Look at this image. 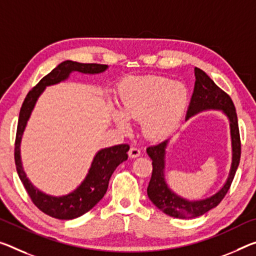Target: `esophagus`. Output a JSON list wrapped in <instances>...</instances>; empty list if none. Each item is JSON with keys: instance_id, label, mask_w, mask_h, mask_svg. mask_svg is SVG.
Returning a JSON list of instances; mask_svg holds the SVG:
<instances>
[{"instance_id": "obj_1", "label": "esophagus", "mask_w": 256, "mask_h": 256, "mask_svg": "<svg viewBox=\"0 0 256 256\" xmlns=\"http://www.w3.org/2000/svg\"><path fill=\"white\" fill-rule=\"evenodd\" d=\"M140 155H141V152H140L139 148H136V147L130 148V150H128V156L130 157L136 158V157H139Z\"/></svg>"}]
</instances>
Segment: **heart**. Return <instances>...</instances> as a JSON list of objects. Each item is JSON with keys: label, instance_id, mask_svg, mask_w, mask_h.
Instances as JSON below:
<instances>
[{"label": "heart", "instance_id": "1", "mask_svg": "<svg viewBox=\"0 0 256 256\" xmlns=\"http://www.w3.org/2000/svg\"><path fill=\"white\" fill-rule=\"evenodd\" d=\"M120 114L112 115L128 131V120H142V132L150 139H163L176 130L189 100L186 85L160 76L130 78L120 85Z\"/></svg>", "mask_w": 256, "mask_h": 256}]
</instances>
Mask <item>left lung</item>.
Segmentation results:
<instances>
[{
  "label": "left lung",
  "instance_id": "8db88e82",
  "mask_svg": "<svg viewBox=\"0 0 256 256\" xmlns=\"http://www.w3.org/2000/svg\"><path fill=\"white\" fill-rule=\"evenodd\" d=\"M194 76H196V82H194V93L192 100H190L188 112H186V120L204 110H210V109L222 110L223 114L228 117L230 123L232 163H231L228 179L216 194H214L210 197L204 198V200H188L172 192L166 184L165 155L168 140H165L155 146H150L147 148L148 156L152 160V179H150L147 188L149 200L162 212L178 218H192L200 216L220 204L230 189L231 184H232L239 160H240L242 152L237 114L232 100L210 80V77L205 72H202L200 68L194 67Z\"/></svg>",
  "mask_w": 256,
  "mask_h": 256
}]
</instances>
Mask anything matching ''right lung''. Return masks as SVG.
Wrapping results in <instances>:
<instances>
[{
    "label": "right lung",
    "mask_w": 256,
    "mask_h": 256,
    "mask_svg": "<svg viewBox=\"0 0 256 256\" xmlns=\"http://www.w3.org/2000/svg\"><path fill=\"white\" fill-rule=\"evenodd\" d=\"M107 68V64H80L72 62V60L62 62L46 76H44L38 85L28 92L20 108L14 144V162L18 176L36 208L48 216L59 218V220H72V218L83 216L102 200L108 189L112 174L117 166L128 160L130 146L117 144L99 150L93 158L91 168L82 184L77 186L74 192L64 196L56 197L40 192L26 176V173L22 168V157H20V144H22L24 131H25L27 122L35 107L36 101L46 86L67 80L72 72H83V74H100Z\"/></svg>",
    "instance_id": "obj_1"
}]
</instances>
